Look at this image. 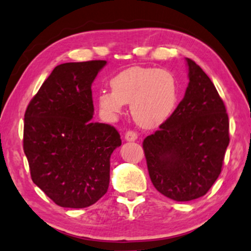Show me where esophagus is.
<instances>
[{"instance_id":"esophagus-1","label":"esophagus","mask_w":251,"mask_h":251,"mask_svg":"<svg viewBox=\"0 0 251 251\" xmlns=\"http://www.w3.org/2000/svg\"><path fill=\"white\" fill-rule=\"evenodd\" d=\"M137 139V133L134 132V130H128L125 134V140L129 141V142H134Z\"/></svg>"}]
</instances>
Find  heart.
<instances>
[{"mask_svg":"<svg viewBox=\"0 0 251 251\" xmlns=\"http://www.w3.org/2000/svg\"><path fill=\"white\" fill-rule=\"evenodd\" d=\"M110 86L112 91L98 95L99 108L109 118L130 103L134 121L144 128H153L164 124L177 107L179 85L168 70L132 67L112 77Z\"/></svg>","mask_w":251,"mask_h":251,"instance_id":"b5f03b06","label":"heart"}]
</instances>
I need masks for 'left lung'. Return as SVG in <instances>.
I'll return each instance as SVG.
<instances>
[{
  "label": "left lung",
  "instance_id": "left-lung-1",
  "mask_svg": "<svg viewBox=\"0 0 251 251\" xmlns=\"http://www.w3.org/2000/svg\"><path fill=\"white\" fill-rule=\"evenodd\" d=\"M189 85L174 114L143 141L151 182L161 195L190 201L218 178L230 143L228 116L206 73L186 58Z\"/></svg>",
  "mask_w": 251,
  "mask_h": 251
}]
</instances>
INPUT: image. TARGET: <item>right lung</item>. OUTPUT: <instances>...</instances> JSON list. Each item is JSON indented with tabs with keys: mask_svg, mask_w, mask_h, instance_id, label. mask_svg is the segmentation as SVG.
I'll return each instance as SVG.
<instances>
[{
	"mask_svg": "<svg viewBox=\"0 0 251 251\" xmlns=\"http://www.w3.org/2000/svg\"><path fill=\"white\" fill-rule=\"evenodd\" d=\"M107 61L56 66L25 112L24 151L33 182L54 203L85 208L108 191L114 126L93 123L92 83Z\"/></svg>",
	"mask_w": 251,
	"mask_h": 251,
	"instance_id": "1",
	"label": "right lung"
}]
</instances>
